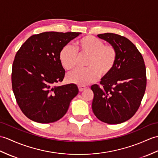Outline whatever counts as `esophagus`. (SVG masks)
Returning <instances> with one entry per match:
<instances>
[{
  "label": "esophagus",
  "mask_w": 158,
  "mask_h": 158,
  "mask_svg": "<svg viewBox=\"0 0 158 158\" xmlns=\"http://www.w3.org/2000/svg\"><path fill=\"white\" fill-rule=\"evenodd\" d=\"M79 87V91H83V90H85V89H86V87H85V86H79L78 87Z\"/></svg>",
  "instance_id": "1"
}]
</instances>
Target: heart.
I'll use <instances>...</instances> for the list:
<instances>
[{"label":"heart","instance_id":"b5f03b06","mask_svg":"<svg viewBox=\"0 0 158 158\" xmlns=\"http://www.w3.org/2000/svg\"><path fill=\"white\" fill-rule=\"evenodd\" d=\"M88 56L85 69L73 71L67 76L69 82L79 86L87 85L100 77H105L114 67L117 53L112 45H104L101 40L94 36L87 35L75 44V49L69 45L62 48L59 54L61 64L67 70H72L76 66L77 55Z\"/></svg>","mask_w":158,"mask_h":158}]
</instances>
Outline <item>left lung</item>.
<instances>
[{"label":"left lung","mask_w":158,"mask_h":158,"mask_svg":"<svg viewBox=\"0 0 158 158\" xmlns=\"http://www.w3.org/2000/svg\"><path fill=\"white\" fill-rule=\"evenodd\" d=\"M115 48L117 58L102 85L91 87L92 110L102 122L116 124L130 119L137 111L146 88V69L141 54L129 39L112 33L98 34Z\"/></svg>","instance_id":"8db88e82"}]
</instances>
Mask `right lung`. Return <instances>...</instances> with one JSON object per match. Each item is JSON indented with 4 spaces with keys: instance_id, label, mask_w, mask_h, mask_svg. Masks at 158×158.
Instances as JSON below:
<instances>
[{
    "instance_id": "obj_1",
    "label": "right lung",
    "mask_w": 158,
    "mask_h": 158,
    "mask_svg": "<svg viewBox=\"0 0 158 158\" xmlns=\"http://www.w3.org/2000/svg\"><path fill=\"white\" fill-rule=\"evenodd\" d=\"M81 34L41 33L29 37L17 51L12 68L13 91L28 118L50 123L67 113L79 89L73 83L56 85L65 75L59 54L62 48Z\"/></svg>"
}]
</instances>
